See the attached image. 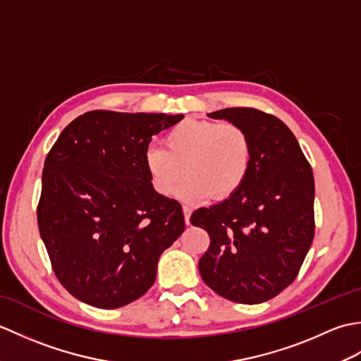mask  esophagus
<instances>
[{
  "mask_svg": "<svg viewBox=\"0 0 361 361\" xmlns=\"http://www.w3.org/2000/svg\"><path fill=\"white\" fill-rule=\"evenodd\" d=\"M190 212H192V209L189 208V206H183V214H185V221H186V225H189L190 224Z\"/></svg>",
  "mask_w": 361,
  "mask_h": 361,
  "instance_id": "esophagus-1",
  "label": "esophagus"
}]
</instances>
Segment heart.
I'll return each instance as SVG.
<instances>
[{
  "mask_svg": "<svg viewBox=\"0 0 361 361\" xmlns=\"http://www.w3.org/2000/svg\"><path fill=\"white\" fill-rule=\"evenodd\" d=\"M251 155V140L240 126L186 119L167 132L163 149L145 152L144 166L159 195H172L188 175L180 190L183 200L203 202L212 195L224 200L243 185Z\"/></svg>",
  "mask_w": 361,
  "mask_h": 361,
  "instance_id": "heart-1",
  "label": "heart"
}]
</instances>
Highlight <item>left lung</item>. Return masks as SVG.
<instances>
[{
  "label": "left lung",
  "instance_id": "1",
  "mask_svg": "<svg viewBox=\"0 0 361 361\" xmlns=\"http://www.w3.org/2000/svg\"><path fill=\"white\" fill-rule=\"evenodd\" d=\"M208 116L245 128L252 155L237 192L190 216L211 239L198 270L206 286L229 301L265 302L296 279L312 245V167L295 135L273 114L239 106Z\"/></svg>",
  "mask_w": 361,
  "mask_h": 361
}]
</instances>
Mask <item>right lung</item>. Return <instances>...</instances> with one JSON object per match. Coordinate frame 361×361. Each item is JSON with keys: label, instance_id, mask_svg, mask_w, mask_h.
<instances>
[{"label": "right lung", "instance_id": "1", "mask_svg": "<svg viewBox=\"0 0 361 361\" xmlns=\"http://www.w3.org/2000/svg\"><path fill=\"white\" fill-rule=\"evenodd\" d=\"M183 114L88 111L44 159L37 221L52 270L79 301L118 309L147 291L185 231L181 204L155 192L144 157Z\"/></svg>", "mask_w": 361, "mask_h": 361}]
</instances>
